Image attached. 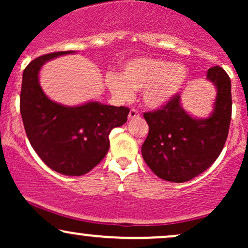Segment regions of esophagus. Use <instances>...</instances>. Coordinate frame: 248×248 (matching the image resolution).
I'll return each mask as SVG.
<instances>
[{
    "label": "esophagus",
    "instance_id": "esophagus-1",
    "mask_svg": "<svg viewBox=\"0 0 248 248\" xmlns=\"http://www.w3.org/2000/svg\"><path fill=\"white\" fill-rule=\"evenodd\" d=\"M140 116V113H139V110H136L135 108H132V109L129 110V114H128V119L129 120H132V119H136Z\"/></svg>",
    "mask_w": 248,
    "mask_h": 248
}]
</instances>
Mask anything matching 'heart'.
Instances as JSON below:
<instances>
[{"label": "heart", "mask_w": 248, "mask_h": 248, "mask_svg": "<svg viewBox=\"0 0 248 248\" xmlns=\"http://www.w3.org/2000/svg\"><path fill=\"white\" fill-rule=\"evenodd\" d=\"M187 78L189 73L184 65L153 57H138L124 65L121 76L109 73L106 85L119 100H132L134 91H142L146 106L161 108L182 92Z\"/></svg>", "instance_id": "obj_1"}]
</instances>
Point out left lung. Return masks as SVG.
Masks as SVG:
<instances>
[{
  "instance_id": "obj_1",
  "label": "left lung",
  "mask_w": 248,
  "mask_h": 248,
  "mask_svg": "<svg viewBox=\"0 0 248 248\" xmlns=\"http://www.w3.org/2000/svg\"><path fill=\"white\" fill-rule=\"evenodd\" d=\"M206 79L217 90L213 112L196 119L181 105V95L154 112L144 113L149 133L142 156L156 176L183 183L209 168L223 150L232 115L231 80L220 66L207 70Z\"/></svg>"
}]
</instances>
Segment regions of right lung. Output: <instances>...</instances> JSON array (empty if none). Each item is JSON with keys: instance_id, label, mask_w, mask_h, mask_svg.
<instances>
[{"instance_id": "obj_1", "label": "right lung", "mask_w": 248, "mask_h": 248, "mask_svg": "<svg viewBox=\"0 0 248 248\" xmlns=\"http://www.w3.org/2000/svg\"><path fill=\"white\" fill-rule=\"evenodd\" d=\"M61 51L41 56L25 67L19 109L24 129L37 155L55 171L81 176L101 162L109 149V133L127 122L129 108L91 101L69 107L50 100L39 85V70Z\"/></svg>"}]
</instances>
